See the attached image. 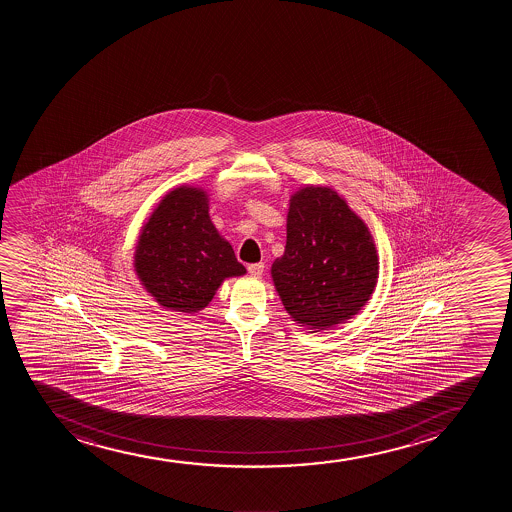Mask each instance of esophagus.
I'll return each mask as SVG.
<instances>
[{"label":"esophagus","instance_id":"34e87169","mask_svg":"<svg viewBox=\"0 0 512 512\" xmlns=\"http://www.w3.org/2000/svg\"><path fill=\"white\" fill-rule=\"evenodd\" d=\"M247 271H249V275H253V277H261L263 271H265V265H263V263H254V265L247 266Z\"/></svg>","mask_w":512,"mask_h":512}]
</instances>
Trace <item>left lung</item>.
<instances>
[{
  "instance_id": "left-lung-1",
  "label": "left lung",
  "mask_w": 512,
  "mask_h": 512,
  "mask_svg": "<svg viewBox=\"0 0 512 512\" xmlns=\"http://www.w3.org/2000/svg\"><path fill=\"white\" fill-rule=\"evenodd\" d=\"M377 270L371 232L336 191L309 186L292 196L287 246L271 277L294 321L324 329L355 316L376 287Z\"/></svg>"
}]
</instances>
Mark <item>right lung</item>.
<instances>
[{
  "mask_svg": "<svg viewBox=\"0 0 512 512\" xmlns=\"http://www.w3.org/2000/svg\"><path fill=\"white\" fill-rule=\"evenodd\" d=\"M135 270L160 306L189 314L208 306L225 278L246 273L212 224L205 191L186 186L165 194L143 225Z\"/></svg>",
  "mask_w": 512,
  "mask_h": 512,
  "instance_id": "right-lung-1",
  "label": "right lung"
}]
</instances>
